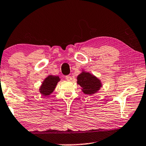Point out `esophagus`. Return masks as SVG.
Masks as SVG:
<instances>
[{
	"label": "esophagus",
	"mask_w": 146,
	"mask_h": 146,
	"mask_svg": "<svg viewBox=\"0 0 146 146\" xmlns=\"http://www.w3.org/2000/svg\"><path fill=\"white\" fill-rule=\"evenodd\" d=\"M65 78L68 81H70V80H72V78L70 76H66Z\"/></svg>",
	"instance_id": "obj_1"
}]
</instances>
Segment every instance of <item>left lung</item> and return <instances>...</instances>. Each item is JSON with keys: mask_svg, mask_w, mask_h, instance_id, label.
Listing matches in <instances>:
<instances>
[{"mask_svg": "<svg viewBox=\"0 0 146 146\" xmlns=\"http://www.w3.org/2000/svg\"><path fill=\"white\" fill-rule=\"evenodd\" d=\"M77 84L82 87V91L88 95H92L97 93L102 86L100 80L84 70L77 76Z\"/></svg>", "mask_w": 146, "mask_h": 146, "instance_id": "left-lung-1", "label": "left lung"}]
</instances>
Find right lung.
Segmentation results:
<instances>
[{
    "instance_id": "obj_1",
    "label": "right lung",
    "mask_w": 146,
    "mask_h": 146,
    "mask_svg": "<svg viewBox=\"0 0 146 146\" xmlns=\"http://www.w3.org/2000/svg\"><path fill=\"white\" fill-rule=\"evenodd\" d=\"M60 80L59 76L49 75L44 80L42 84L40 86L39 92L42 95L46 96H50L56 88L57 84Z\"/></svg>"
}]
</instances>
